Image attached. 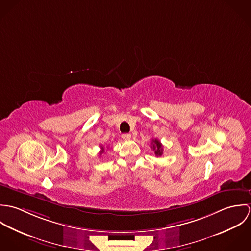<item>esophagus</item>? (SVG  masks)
<instances>
[{
	"label": "esophagus",
	"instance_id": "1",
	"mask_svg": "<svg viewBox=\"0 0 251 251\" xmlns=\"http://www.w3.org/2000/svg\"><path fill=\"white\" fill-rule=\"evenodd\" d=\"M122 138H123L124 140L127 141V140H130L131 135H130V134H128V133H125V134H123V135H122Z\"/></svg>",
	"mask_w": 251,
	"mask_h": 251
}]
</instances>
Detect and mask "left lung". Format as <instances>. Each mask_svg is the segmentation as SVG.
<instances>
[{
	"label": "left lung",
	"instance_id": "left-lung-1",
	"mask_svg": "<svg viewBox=\"0 0 251 251\" xmlns=\"http://www.w3.org/2000/svg\"><path fill=\"white\" fill-rule=\"evenodd\" d=\"M151 148L153 150L154 154L156 156H160L163 153V148H162V144L160 143L157 139H152L151 140Z\"/></svg>",
	"mask_w": 251,
	"mask_h": 251
}]
</instances>
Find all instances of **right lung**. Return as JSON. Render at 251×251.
I'll list each match as a JSON object with an SVG mask.
<instances>
[{"label":"right lung","mask_w":251,"mask_h":251,"mask_svg":"<svg viewBox=\"0 0 251 251\" xmlns=\"http://www.w3.org/2000/svg\"><path fill=\"white\" fill-rule=\"evenodd\" d=\"M100 148H101V150H100V155H101V154L104 152V147H103V146H100Z\"/></svg>","instance_id":"1"}]
</instances>
